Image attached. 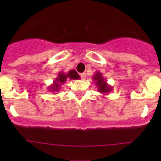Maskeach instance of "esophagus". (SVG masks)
<instances>
[{
  "label": "esophagus",
  "instance_id": "1",
  "mask_svg": "<svg viewBox=\"0 0 161 161\" xmlns=\"http://www.w3.org/2000/svg\"><path fill=\"white\" fill-rule=\"evenodd\" d=\"M80 77H81V78L83 79V80H84V79H85V78H86V73H81Z\"/></svg>",
  "mask_w": 161,
  "mask_h": 161
}]
</instances>
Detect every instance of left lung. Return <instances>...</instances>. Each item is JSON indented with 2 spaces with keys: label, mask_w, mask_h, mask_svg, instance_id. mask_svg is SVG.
Here are the masks:
<instances>
[{
  "label": "left lung",
  "mask_w": 161,
  "mask_h": 161,
  "mask_svg": "<svg viewBox=\"0 0 161 161\" xmlns=\"http://www.w3.org/2000/svg\"><path fill=\"white\" fill-rule=\"evenodd\" d=\"M93 79L94 81L96 87L98 88V92L103 95H106L113 90L112 87L109 84H108L107 81L103 78L100 72H96L94 75L93 76Z\"/></svg>",
  "instance_id": "8db88e82"
}]
</instances>
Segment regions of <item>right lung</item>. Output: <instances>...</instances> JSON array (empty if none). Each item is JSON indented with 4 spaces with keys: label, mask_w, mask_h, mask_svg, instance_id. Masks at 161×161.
<instances>
[{
    "label": "right lung",
    "mask_w": 161,
    "mask_h": 161,
    "mask_svg": "<svg viewBox=\"0 0 161 161\" xmlns=\"http://www.w3.org/2000/svg\"><path fill=\"white\" fill-rule=\"evenodd\" d=\"M80 77L78 73L75 70H70L68 73H64L63 72H60L58 73V77L54 79L53 84L48 87V90L50 92H59L61 86L65 83L68 79H79Z\"/></svg>",
    "instance_id": "1"
}]
</instances>
